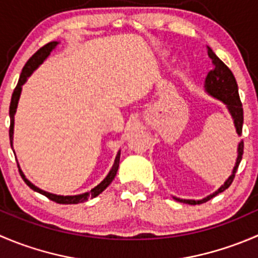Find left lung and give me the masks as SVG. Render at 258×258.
<instances>
[{"mask_svg":"<svg viewBox=\"0 0 258 258\" xmlns=\"http://www.w3.org/2000/svg\"><path fill=\"white\" fill-rule=\"evenodd\" d=\"M208 55L212 60V64H213V69L208 73L206 78V91L207 93L211 94L214 98L219 99V101L223 102L224 104L228 108L229 113H231L232 118H233L234 127H236V131L238 134V136H241L242 134V126H243V108H242L241 99H239L238 94V86H237L236 78H234L233 73L231 72V69L217 56L213 52V50L208 46ZM238 156H237L236 165L233 167V171H232L231 176L226 180L223 185L219 187L217 191H214L213 194L208 196L207 198L202 199V201H191V199H180L176 197H172L175 201L181 202L185 204H191V206H196V204H202L206 203V202L211 201L213 197L218 196L219 192L224 191L226 189H228L229 185L232 184L234 179V175H236L237 169H238V165L242 160V155H243V141H241L238 144Z\"/></svg>","mask_w":258,"mask_h":258,"instance_id":"1","label":"left lung"}]
</instances>
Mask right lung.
Instances as JSON below:
<instances>
[{"label": "right lung", "mask_w": 258, "mask_h": 258, "mask_svg": "<svg viewBox=\"0 0 258 258\" xmlns=\"http://www.w3.org/2000/svg\"><path fill=\"white\" fill-rule=\"evenodd\" d=\"M59 44L57 41H51L49 42V44L44 45L42 47H40L39 50H37L36 52H35L34 55H32L31 57H30L29 60H27V62L25 64V67L22 68V72L21 74H20V79L19 82H17V86L16 88H15L14 93H12V97H11V103H10V119H11V123H10V142H11V147L14 149V146H12V140H14V124H15V113H16V108H17V103H19V99H20V94H21V91H22V86L25 84V82L27 81V78H29L30 76L32 74V72L35 71V69L37 68V67L41 64L42 61H44L45 59H46L47 56L50 55V52L52 51V50L56 47V45ZM119 156H121V151H118V154H117L116 156V160H114V164L113 166H112L111 171L108 172V175H107L106 177L103 179V181L99 182L98 185H97L96 187H93V189L91 190V191H87V192H83V194H78V196H56V194H52V192H49V191H45V190L40 189V187H37L36 185L32 184L31 181H30L29 179H26V176H25L24 172L21 171V169L20 170V174H21L22 179H24V181L26 182L27 185H29L30 187H31L32 190H35V191L40 192V194H42V196H45L46 198H49L50 201L55 202V203H59V204H78V203H83V202L88 201L89 198H96L97 196H99L102 191H103L104 189H106L107 186H108L109 184L112 182V180L114 179V176H116L117 174V170H118V166H119Z\"/></svg>", "instance_id": "obj_1"}]
</instances>
